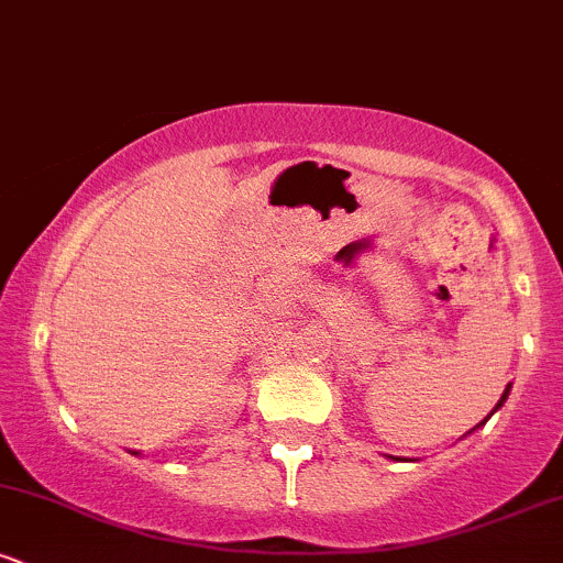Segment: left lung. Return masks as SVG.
Returning a JSON list of instances; mask_svg holds the SVG:
<instances>
[{
    "label": "left lung",
    "mask_w": 563,
    "mask_h": 563,
    "mask_svg": "<svg viewBox=\"0 0 563 563\" xmlns=\"http://www.w3.org/2000/svg\"><path fill=\"white\" fill-rule=\"evenodd\" d=\"M506 397H508V389H506V391H503V397H500V402H497V405H495V410H497V407H500V405H503V402H506ZM495 410H493V412H495ZM493 412H489V416H493ZM479 426H482V423H479Z\"/></svg>",
    "instance_id": "8db88e82"
}]
</instances>
